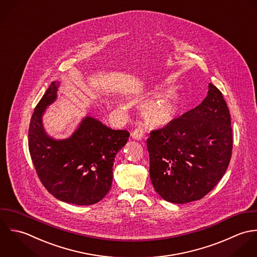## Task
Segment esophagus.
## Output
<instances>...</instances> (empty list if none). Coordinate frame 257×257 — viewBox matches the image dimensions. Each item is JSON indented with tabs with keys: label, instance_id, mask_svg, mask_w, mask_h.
I'll return each mask as SVG.
<instances>
[{
	"label": "esophagus",
	"instance_id": "1",
	"mask_svg": "<svg viewBox=\"0 0 257 257\" xmlns=\"http://www.w3.org/2000/svg\"><path fill=\"white\" fill-rule=\"evenodd\" d=\"M131 136H132L133 139H135V140H137V141H141V140L144 138V132H143L142 129H139V128H138V129H135V130L132 132Z\"/></svg>",
	"mask_w": 257,
	"mask_h": 257
}]
</instances>
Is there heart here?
Here are the masks:
<instances>
[{
    "label": "heart",
    "mask_w": 257,
    "mask_h": 257,
    "mask_svg": "<svg viewBox=\"0 0 257 257\" xmlns=\"http://www.w3.org/2000/svg\"><path fill=\"white\" fill-rule=\"evenodd\" d=\"M180 108V99L175 91L158 95L143 106V114L149 123L164 125L172 121Z\"/></svg>",
    "instance_id": "1"
}]
</instances>
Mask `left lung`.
<instances>
[{"instance_id": "obj_1", "label": "left lung", "mask_w": 257, "mask_h": 257, "mask_svg": "<svg viewBox=\"0 0 257 257\" xmlns=\"http://www.w3.org/2000/svg\"><path fill=\"white\" fill-rule=\"evenodd\" d=\"M147 149L151 182L165 201L204 198L226 172L232 151L230 114L217 87L209 83L200 105L153 130Z\"/></svg>"}]
</instances>
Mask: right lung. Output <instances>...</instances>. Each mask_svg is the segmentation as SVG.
<instances>
[{
	"instance_id": "1",
	"label": "right lung",
	"mask_w": 257,
	"mask_h": 257,
	"mask_svg": "<svg viewBox=\"0 0 257 257\" xmlns=\"http://www.w3.org/2000/svg\"><path fill=\"white\" fill-rule=\"evenodd\" d=\"M58 85L52 81L35 108L29 128L30 154L41 182L54 198L73 205H94L110 191L115 156L130 134L86 116L69 138L50 137L43 115L56 99Z\"/></svg>"
}]
</instances>
